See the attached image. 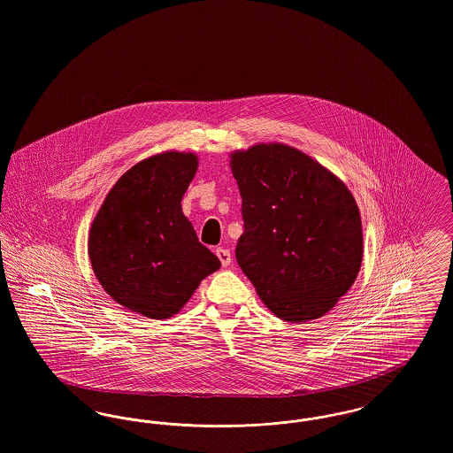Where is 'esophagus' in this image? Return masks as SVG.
I'll list each match as a JSON object with an SVG mask.
<instances>
[{
  "mask_svg": "<svg viewBox=\"0 0 453 453\" xmlns=\"http://www.w3.org/2000/svg\"><path fill=\"white\" fill-rule=\"evenodd\" d=\"M217 257L220 259L222 266L231 265V251H229V250H226V248H217Z\"/></svg>",
  "mask_w": 453,
  "mask_h": 453,
  "instance_id": "obj_1",
  "label": "esophagus"
}]
</instances>
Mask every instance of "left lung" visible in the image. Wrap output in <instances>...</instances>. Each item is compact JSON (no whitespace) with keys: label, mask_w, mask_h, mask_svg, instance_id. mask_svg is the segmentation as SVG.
<instances>
[{"label":"left lung","mask_w":453,"mask_h":453,"mask_svg":"<svg viewBox=\"0 0 453 453\" xmlns=\"http://www.w3.org/2000/svg\"><path fill=\"white\" fill-rule=\"evenodd\" d=\"M242 198L236 259L259 299L283 321L327 314L355 283L364 234L345 183L321 163L281 142L229 154Z\"/></svg>","instance_id":"1"}]
</instances>
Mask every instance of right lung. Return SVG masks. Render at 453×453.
Wrapping results in <instances>:
<instances>
[{
	"label": "right lung",
	"mask_w": 453,
	"mask_h": 453,
	"mask_svg": "<svg viewBox=\"0 0 453 453\" xmlns=\"http://www.w3.org/2000/svg\"><path fill=\"white\" fill-rule=\"evenodd\" d=\"M196 168L194 152L139 161L117 180L91 222L88 255L95 277L130 312L168 319L220 268L181 211Z\"/></svg>",
	"instance_id": "right-lung-1"
}]
</instances>
